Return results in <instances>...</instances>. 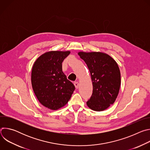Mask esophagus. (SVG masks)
<instances>
[{
    "label": "esophagus",
    "mask_w": 150,
    "mask_h": 150,
    "mask_svg": "<svg viewBox=\"0 0 150 150\" xmlns=\"http://www.w3.org/2000/svg\"><path fill=\"white\" fill-rule=\"evenodd\" d=\"M74 85H75V88L77 89L78 88V87H79V83H78V82H74Z\"/></svg>",
    "instance_id": "obj_1"
}]
</instances>
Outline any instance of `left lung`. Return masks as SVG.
Listing matches in <instances>:
<instances>
[{"label": "left lung", "mask_w": 150, "mask_h": 150, "mask_svg": "<svg viewBox=\"0 0 150 150\" xmlns=\"http://www.w3.org/2000/svg\"><path fill=\"white\" fill-rule=\"evenodd\" d=\"M78 54L87 64L93 82V94L87 106L94 111H103L115 103L119 92L121 79L117 63L103 52H79Z\"/></svg>", "instance_id": "1"}]
</instances>
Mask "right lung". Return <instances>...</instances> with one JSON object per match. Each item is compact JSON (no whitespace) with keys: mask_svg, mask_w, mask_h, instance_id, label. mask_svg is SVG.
Returning <instances> with one entry per match:
<instances>
[{"mask_svg":"<svg viewBox=\"0 0 150 150\" xmlns=\"http://www.w3.org/2000/svg\"><path fill=\"white\" fill-rule=\"evenodd\" d=\"M70 51H49L33 64L31 84L39 102L46 108L58 110L65 106L75 90L74 85L62 71V63Z\"/></svg>","mask_w":150,"mask_h":150,"instance_id":"1","label":"right lung"}]
</instances>
